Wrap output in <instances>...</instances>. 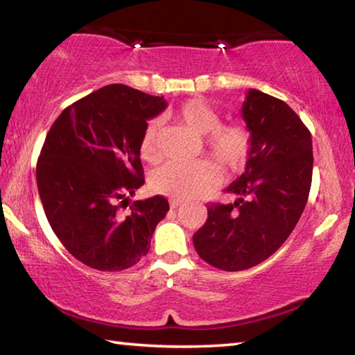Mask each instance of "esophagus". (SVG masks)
I'll return each mask as SVG.
<instances>
[{"mask_svg":"<svg viewBox=\"0 0 355 355\" xmlns=\"http://www.w3.org/2000/svg\"><path fill=\"white\" fill-rule=\"evenodd\" d=\"M180 205H182V202H180V200H175V199L171 200V208L172 209H177Z\"/></svg>","mask_w":355,"mask_h":355,"instance_id":"34e87169","label":"esophagus"}]
</instances>
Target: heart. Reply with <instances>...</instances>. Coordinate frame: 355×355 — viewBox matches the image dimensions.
<instances>
[{"instance_id": "obj_1", "label": "heart", "mask_w": 355, "mask_h": 355, "mask_svg": "<svg viewBox=\"0 0 355 355\" xmlns=\"http://www.w3.org/2000/svg\"><path fill=\"white\" fill-rule=\"evenodd\" d=\"M175 119L192 133L205 136L203 146L209 158L224 173L239 172L248 163L252 135L243 123L220 125V117L211 106L202 100H189L175 111ZM158 123H148L141 137V155L153 161L158 156L156 148ZM218 183V171L208 161L197 163H166L150 178L152 189L161 196L175 200H189L205 194Z\"/></svg>"}]
</instances>
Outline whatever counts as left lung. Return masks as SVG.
<instances>
[{
	"label": "left lung",
	"mask_w": 355,
	"mask_h": 355,
	"mask_svg": "<svg viewBox=\"0 0 355 355\" xmlns=\"http://www.w3.org/2000/svg\"><path fill=\"white\" fill-rule=\"evenodd\" d=\"M241 116L252 135L245 171L227 188L233 203H209L192 236L197 254L222 271H243L271 257L296 227L313 173L311 135L285 101L250 89Z\"/></svg>",
	"instance_id": "8db88e82"
}]
</instances>
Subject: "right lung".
Segmentation results:
<instances>
[{
  "instance_id": "right-lung-1",
  "label": "right lung",
  "mask_w": 355,
  "mask_h": 355,
  "mask_svg": "<svg viewBox=\"0 0 355 355\" xmlns=\"http://www.w3.org/2000/svg\"><path fill=\"white\" fill-rule=\"evenodd\" d=\"M163 97L110 84L61 112L37 159L39 196L59 241L98 271H122L147 255L169 202L155 196L120 205L144 184L141 137L166 110Z\"/></svg>"
}]
</instances>
